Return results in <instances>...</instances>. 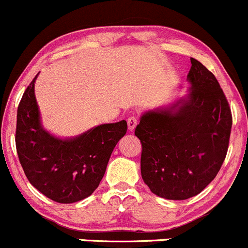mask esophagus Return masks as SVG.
I'll use <instances>...</instances> for the list:
<instances>
[{
  "label": "esophagus",
  "mask_w": 248,
  "mask_h": 248,
  "mask_svg": "<svg viewBox=\"0 0 248 248\" xmlns=\"http://www.w3.org/2000/svg\"><path fill=\"white\" fill-rule=\"evenodd\" d=\"M137 124H138V117L137 116H129L127 119V124H128V129L129 131H133L136 128Z\"/></svg>",
  "instance_id": "esophagus-1"
}]
</instances>
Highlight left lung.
<instances>
[{"label":"left lung","mask_w":248,"mask_h":248,"mask_svg":"<svg viewBox=\"0 0 248 248\" xmlns=\"http://www.w3.org/2000/svg\"><path fill=\"white\" fill-rule=\"evenodd\" d=\"M190 62L188 99L175 104V112H146L134 131L141 143L144 183L168 200L200 194L219 172L229 148L232 116L227 97L202 63Z\"/></svg>","instance_id":"8db88e82"}]
</instances>
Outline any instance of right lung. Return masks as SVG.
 <instances>
[{"label": "right lung", "mask_w": 248, "mask_h": 248, "mask_svg": "<svg viewBox=\"0 0 248 248\" xmlns=\"http://www.w3.org/2000/svg\"><path fill=\"white\" fill-rule=\"evenodd\" d=\"M24 92L16 114V146L29 182L59 203H73L98 188L127 122L100 124L74 139H59L41 127L33 86Z\"/></svg>", "instance_id": "1"}]
</instances>
